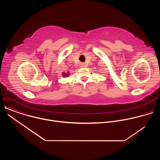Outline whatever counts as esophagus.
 I'll list each match as a JSON object with an SVG mask.
<instances>
[{
    "label": "esophagus",
    "instance_id": "34e87169",
    "mask_svg": "<svg viewBox=\"0 0 160 160\" xmlns=\"http://www.w3.org/2000/svg\"><path fill=\"white\" fill-rule=\"evenodd\" d=\"M80 67H85V64L82 62V63L80 64Z\"/></svg>",
    "mask_w": 160,
    "mask_h": 160
}]
</instances>
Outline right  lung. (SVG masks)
<instances>
[{
    "instance_id": "1",
    "label": "right lung",
    "mask_w": 160,
    "mask_h": 160,
    "mask_svg": "<svg viewBox=\"0 0 160 160\" xmlns=\"http://www.w3.org/2000/svg\"><path fill=\"white\" fill-rule=\"evenodd\" d=\"M69 75H70V73H62V75H63L64 77H68V76H69Z\"/></svg>"
}]
</instances>
